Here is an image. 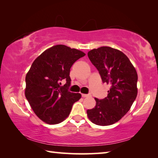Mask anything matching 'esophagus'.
<instances>
[{
  "mask_svg": "<svg viewBox=\"0 0 158 158\" xmlns=\"http://www.w3.org/2000/svg\"><path fill=\"white\" fill-rule=\"evenodd\" d=\"M81 96L83 98H88V97H90V95H88V94H81Z\"/></svg>",
  "mask_w": 158,
  "mask_h": 158,
  "instance_id": "1",
  "label": "esophagus"
}]
</instances>
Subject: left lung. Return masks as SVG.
I'll use <instances>...</instances> for the list:
<instances>
[{
	"label": "left lung",
	"mask_w": 158,
	"mask_h": 158,
	"mask_svg": "<svg viewBox=\"0 0 158 158\" xmlns=\"http://www.w3.org/2000/svg\"><path fill=\"white\" fill-rule=\"evenodd\" d=\"M88 56L98 69L103 83L110 85L107 97L95 98V107L87 116L95 125L106 126L121 120L130 110L137 95V71L121 51L109 47L90 50Z\"/></svg>",
	"instance_id": "1"
}]
</instances>
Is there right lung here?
<instances>
[{
	"label": "right lung",
	"mask_w": 158,
	"mask_h": 158,
	"mask_svg": "<svg viewBox=\"0 0 158 158\" xmlns=\"http://www.w3.org/2000/svg\"><path fill=\"white\" fill-rule=\"evenodd\" d=\"M85 54L76 49L58 44L49 48L33 61L26 76L25 96L34 113L47 124H58L70 113L81 97L68 90L70 68ZM66 84L60 86V81Z\"/></svg>",
	"instance_id": "1"
}]
</instances>
